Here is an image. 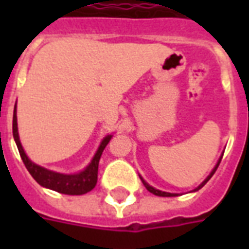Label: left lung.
Returning a JSON list of instances; mask_svg holds the SVG:
<instances>
[{"label": "left lung", "mask_w": 249, "mask_h": 249, "mask_svg": "<svg viewBox=\"0 0 249 249\" xmlns=\"http://www.w3.org/2000/svg\"><path fill=\"white\" fill-rule=\"evenodd\" d=\"M220 161H221V159H220L219 162H217V165H216V167L213 168V171H212V172H211V175H209L208 178H205V180H204L203 183L200 184V185H198V187L196 188V189H195V191H198V189H200V188L204 187V185H205V184H207V181H208L209 178H212V176H213V173L216 172V169H217V167H219ZM141 181H142V184H144V187H145L146 189H148V191H149V192L153 193V195H156V196H162V197H172V196H178V195H176V193H168V192H162V191H159V189H155V188L151 187V185H149V184L145 183V181H144V180H142V178H141Z\"/></svg>", "instance_id": "obj_1"}]
</instances>
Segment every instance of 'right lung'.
Instances as JSON below:
<instances>
[{
    "label": "right lung",
    "mask_w": 249,
    "mask_h": 249,
    "mask_svg": "<svg viewBox=\"0 0 249 249\" xmlns=\"http://www.w3.org/2000/svg\"><path fill=\"white\" fill-rule=\"evenodd\" d=\"M13 137L17 148H18L19 156L24 161L25 167L29 171V173L33 176L37 183L42 185V187L53 189L56 192L64 193V195H84L92 191L93 188L97 184V173H98V162H100V157L103 155V151L105 146L108 145L109 140L112 139V136H107L100 144L98 151L93 157L90 164L88 165L82 172L77 173V175H62V173L53 172L49 169L37 165L35 162H32L25 155L22 145L19 142L18 137V129H17V114H16V108L13 112Z\"/></svg>",
    "instance_id": "add662e5"
}]
</instances>
